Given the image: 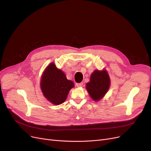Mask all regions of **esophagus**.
Instances as JSON below:
<instances>
[{"instance_id": "esophagus-1", "label": "esophagus", "mask_w": 151, "mask_h": 151, "mask_svg": "<svg viewBox=\"0 0 151 151\" xmlns=\"http://www.w3.org/2000/svg\"><path fill=\"white\" fill-rule=\"evenodd\" d=\"M83 85V83H77L76 84V86L78 87V88H80V87H82Z\"/></svg>"}]
</instances>
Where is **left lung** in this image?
<instances>
[{
	"instance_id": "left-lung-1",
	"label": "left lung",
	"mask_w": 151,
	"mask_h": 151,
	"mask_svg": "<svg viewBox=\"0 0 151 151\" xmlns=\"http://www.w3.org/2000/svg\"><path fill=\"white\" fill-rule=\"evenodd\" d=\"M110 82L106 70H95L91 75L89 82L86 84V88L91 98L95 101H99L108 92Z\"/></svg>"
}]
</instances>
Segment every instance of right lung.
<instances>
[{
    "label": "right lung",
    "mask_w": 151,
    "mask_h": 151,
    "mask_svg": "<svg viewBox=\"0 0 151 151\" xmlns=\"http://www.w3.org/2000/svg\"><path fill=\"white\" fill-rule=\"evenodd\" d=\"M74 83L68 80L62 70L58 69L53 62L45 68L41 77L40 88L44 96L55 105L64 102Z\"/></svg>",
    "instance_id": "right-lung-1"
}]
</instances>
